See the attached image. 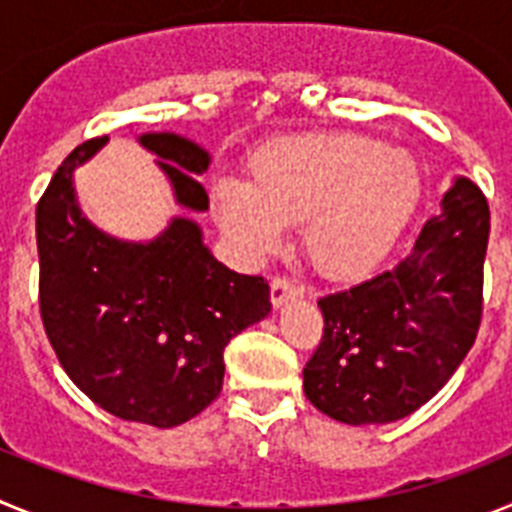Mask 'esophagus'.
I'll return each mask as SVG.
<instances>
[{"mask_svg": "<svg viewBox=\"0 0 512 512\" xmlns=\"http://www.w3.org/2000/svg\"><path fill=\"white\" fill-rule=\"evenodd\" d=\"M297 297H302V287L297 282H292V279L277 277L271 282V305L274 307H282L284 302L297 300Z\"/></svg>", "mask_w": 512, "mask_h": 512, "instance_id": "34e87169", "label": "esophagus"}]
</instances>
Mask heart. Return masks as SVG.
I'll use <instances>...</instances> for the list:
<instances>
[{"mask_svg": "<svg viewBox=\"0 0 512 512\" xmlns=\"http://www.w3.org/2000/svg\"><path fill=\"white\" fill-rule=\"evenodd\" d=\"M423 197L413 153L361 135H302L261 148L248 182L223 176L212 215L246 259H266L300 225L302 251L328 279L364 277L395 248Z\"/></svg>", "mask_w": 512, "mask_h": 512, "instance_id": "b5f03b06", "label": "heart"}]
</instances>
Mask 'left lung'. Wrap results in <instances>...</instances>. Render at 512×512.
Masks as SVG:
<instances>
[{"instance_id":"1","label":"left lung","mask_w":512,"mask_h":512,"mask_svg":"<svg viewBox=\"0 0 512 512\" xmlns=\"http://www.w3.org/2000/svg\"><path fill=\"white\" fill-rule=\"evenodd\" d=\"M487 233L485 194L454 176L395 269L320 297L325 328L302 369L307 400L348 425L395 423L431 400L477 338Z\"/></svg>"}]
</instances>
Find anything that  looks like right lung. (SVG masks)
<instances>
[{"label":"right lung","mask_w":512,"mask_h":512,"mask_svg":"<svg viewBox=\"0 0 512 512\" xmlns=\"http://www.w3.org/2000/svg\"><path fill=\"white\" fill-rule=\"evenodd\" d=\"M135 140L158 158L176 205L187 215L210 210L197 182L210 151L176 133ZM107 143L102 135L71 151L35 212L40 315L58 361L89 400L115 418L174 428L220 395L225 346L269 315V284L220 264L187 215L148 241L94 225L74 176Z\"/></svg>","instance_id":"1"}]
</instances>
